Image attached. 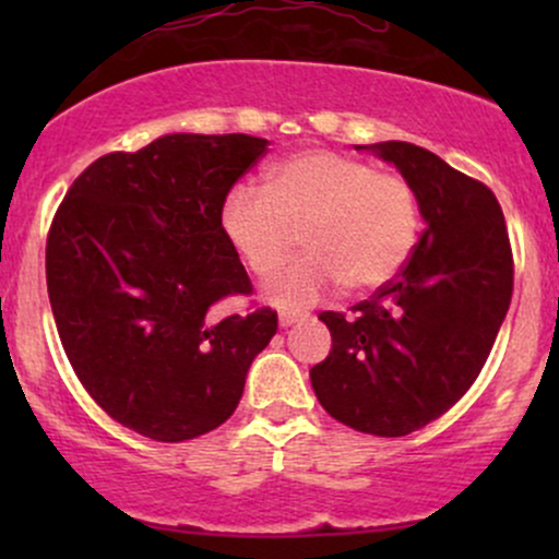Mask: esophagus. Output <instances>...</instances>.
<instances>
[{"label": "esophagus", "instance_id": "34e87169", "mask_svg": "<svg viewBox=\"0 0 559 559\" xmlns=\"http://www.w3.org/2000/svg\"><path fill=\"white\" fill-rule=\"evenodd\" d=\"M305 318H307L305 312H292V310H281V316H278L284 329H288V325H294V323H299V320H305Z\"/></svg>", "mask_w": 559, "mask_h": 559}]
</instances>
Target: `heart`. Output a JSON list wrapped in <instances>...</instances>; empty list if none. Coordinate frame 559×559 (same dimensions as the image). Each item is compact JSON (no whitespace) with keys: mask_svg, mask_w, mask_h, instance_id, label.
Returning <instances> with one entry per match:
<instances>
[{"mask_svg":"<svg viewBox=\"0 0 559 559\" xmlns=\"http://www.w3.org/2000/svg\"><path fill=\"white\" fill-rule=\"evenodd\" d=\"M221 228L254 275L284 265L299 239L310 252L281 271L267 294L310 305L338 286L373 292L396 278L420 236V202L396 170L360 157L307 150L267 170V189L239 183L221 207Z\"/></svg>","mask_w":559,"mask_h":559,"instance_id":"heart-1","label":"heart"}]
</instances>
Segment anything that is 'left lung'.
Returning <instances> with one entry per match:
<instances>
[{"instance_id": "1", "label": "left lung", "mask_w": 559, "mask_h": 559, "mask_svg": "<svg viewBox=\"0 0 559 559\" xmlns=\"http://www.w3.org/2000/svg\"><path fill=\"white\" fill-rule=\"evenodd\" d=\"M365 150L389 159L420 202L423 230L396 278L349 312H320L331 355L310 370L325 413L355 431L407 436L473 386L512 299V247L497 197L407 141Z\"/></svg>"}]
</instances>
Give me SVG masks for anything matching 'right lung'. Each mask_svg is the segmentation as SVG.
Instances as JSON below:
<instances>
[{
  "label": "right lung",
  "instance_id": "add662e5",
  "mask_svg": "<svg viewBox=\"0 0 559 559\" xmlns=\"http://www.w3.org/2000/svg\"><path fill=\"white\" fill-rule=\"evenodd\" d=\"M247 133H173L75 178L47 236L52 316L88 396L126 428L186 441L234 415L271 307L223 316L252 281L221 228L223 199L265 155Z\"/></svg>",
  "mask_w": 559,
  "mask_h": 559
}]
</instances>
